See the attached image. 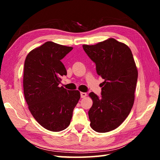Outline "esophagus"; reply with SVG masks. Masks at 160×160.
<instances>
[{"mask_svg": "<svg viewBox=\"0 0 160 160\" xmlns=\"http://www.w3.org/2000/svg\"><path fill=\"white\" fill-rule=\"evenodd\" d=\"M87 96V93H84V92H81L80 93V96H81V98H85L86 96Z\"/></svg>", "mask_w": 160, "mask_h": 160, "instance_id": "34e87169", "label": "esophagus"}]
</instances>
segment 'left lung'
I'll use <instances>...</instances> for the list:
<instances>
[{"label": "left lung", "instance_id": "8db88e82", "mask_svg": "<svg viewBox=\"0 0 160 160\" xmlns=\"http://www.w3.org/2000/svg\"><path fill=\"white\" fill-rule=\"evenodd\" d=\"M82 47L104 79L101 98L89 95L93 100L88 112L90 126L96 132L111 131L125 120L134 103L138 73L133 56L127 45L114 38Z\"/></svg>", "mask_w": 160, "mask_h": 160}]
</instances>
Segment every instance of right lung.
Here are the masks:
<instances>
[{
	"label": "right lung",
	"instance_id": "add662e5",
	"mask_svg": "<svg viewBox=\"0 0 160 160\" xmlns=\"http://www.w3.org/2000/svg\"><path fill=\"white\" fill-rule=\"evenodd\" d=\"M73 47L46 42L31 51L24 64L23 89L35 120L47 130L61 131L70 124L80 91L59 87L67 70L61 62Z\"/></svg>",
	"mask_w": 160,
	"mask_h": 160
}]
</instances>
